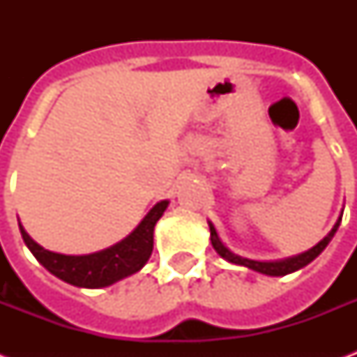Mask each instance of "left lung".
Here are the masks:
<instances>
[{"label": "left lung", "instance_id": "obj_1", "mask_svg": "<svg viewBox=\"0 0 357 357\" xmlns=\"http://www.w3.org/2000/svg\"><path fill=\"white\" fill-rule=\"evenodd\" d=\"M339 224H341V217H339V220L335 222V226H333L332 231H330L326 237L322 238L321 243L317 244V246H313V248L307 250V252H304V254L296 255V257H289V259H283V261H268V263H265V261L246 259V257H241V255L234 254V252H229V250L226 248L222 243H220V238H218L217 231H215V228H213L211 222H209V229H211L213 248L217 250L218 254L222 255L224 259H228L229 263L248 266V268H252V271H257V272H261V274H266V276H285V274H289V272L298 271V268H302V266H305L307 263H311V261L315 259L317 255L321 254L322 250L328 246V243L332 241V237L335 235V231H337Z\"/></svg>", "mask_w": 357, "mask_h": 357}]
</instances>
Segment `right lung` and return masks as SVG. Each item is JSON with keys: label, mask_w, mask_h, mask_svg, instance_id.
<instances>
[{"label": "right lung", "mask_w": 357, "mask_h": 357, "mask_svg": "<svg viewBox=\"0 0 357 357\" xmlns=\"http://www.w3.org/2000/svg\"><path fill=\"white\" fill-rule=\"evenodd\" d=\"M167 206L168 202H159L137 226L133 234L123 238L122 243L91 255L55 254V252L44 250L40 244H36L25 234L22 226H20V231L27 248L53 276L61 278L63 282L72 283L75 287H107L111 283L140 271L146 265V261L150 259L151 250H153V228L157 220L162 217Z\"/></svg>", "instance_id": "right-lung-1"}]
</instances>
